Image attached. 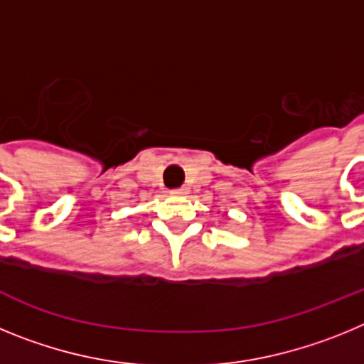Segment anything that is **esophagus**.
<instances>
[{"label": "esophagus", "instance_id": "34e87169", "mask_svg": "<svg viewBox=\"0 0 364 364\" xmlns=\"http://www.w3.org/2000/svg\"><path fill=\"white\" fill-rule=\"evenodd\" d=\"M171 195H175V197H182V195H188V189H186V188L171 189Z\"/></svg>", "mask_w": 364, "mask_h": 364}]
</instances>
